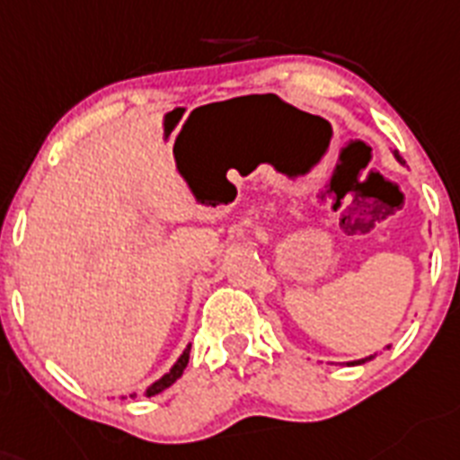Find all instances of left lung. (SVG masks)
Listing matches in <instances>:
<instances>
[{
    "instance_id": "1",
    "label": "left lung",
    "mask_w": 460,
    "mask_h": 460,
    "mask_svg": "<svg viewBox=\"0 0 460 460\" xmlns=\"http://www.w3.org/2000/svg\"><path fill=\"white\" fill-rule=\"evenodd\" d=\"M395 158H397V161H400V164H404L402 158L397 156V152H395ZM372 358H374V355H369V358H365V360H355V362H350V365H360V362H367V360H372Z\"/></svg>"
}]
</instances>
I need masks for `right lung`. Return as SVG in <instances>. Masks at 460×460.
I'll use <instances>...</instances> for the list:
<instances>
[{
    "label": "right lung",
    "mask_w": 460,
    "mask_h": 460,
    "mask_svg": "<svg viewBox=\"0 0 460 460\" xmlns=\"http://www.w3.org/2000/svg\"><path fill=\"white\" fill-rule=\"evenodd\" d=\"M189 350H191V346H187V349H184V353L180 355V358H177V362L171 367V372L164 374L161 379L154 381V384L149 385V388H146V391H145L146 397H152V395H156V393L165 391V388H171V385L175 384V381L180 379V376H182L184 367H187V362H189ZM130 397H135V395H130Z\"/></svg>",
    "instance_id": "1"
}]
</instances>
